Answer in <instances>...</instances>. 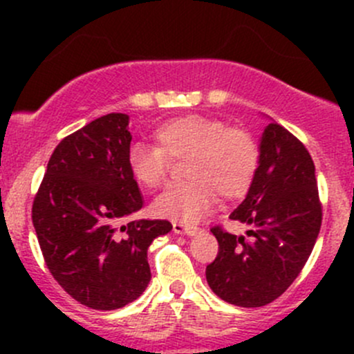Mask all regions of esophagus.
I'll use <instances>...</instances> for the list:
<instances>
[{
    "label": "esophagus",
    "instance_id": "obj_1",
    "mask_svg": "<svg viewBox=\"0 0 354 354\" xmlns=\"http://www.w3.org/2000/svg\"><path fill=\"white\" fill-rule=\"evenodd\" d=\"M173 231L176 234H187V236H195L198 233L197 226H185L183 223H174L173 224Z\"/></svg>",
    "mask_w": 354,
    "mask_h": 354
}]
</instances>
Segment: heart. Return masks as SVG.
Here are the masks:
<instances>
[{
  "label": "heart",
  "instance_id": "1",
  "mask_svg": "<svg viewBox=\"0 0 354 354\" xmlns=\"http://www.w3.org/2000/svg\"><path fill=\"white\" fill-rule=\"evenodd\" d=\"M156 147L133 144L127 162L131 178L145 190L166 181L169 159L187 157L188 181L166 188L152 203L156 216L194 224L214 209L217 195L243 197L255 180L260 149L250 131L227 127L226 121L203 114H183L160 123L152 133Z\"/></svg>",
  "mask_w": 354,
  "mask_h": 354
}]
</instances>
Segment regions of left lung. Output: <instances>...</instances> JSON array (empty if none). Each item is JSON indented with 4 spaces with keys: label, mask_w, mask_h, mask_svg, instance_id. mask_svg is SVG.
Returning <instances> with one entry per match:
<instances>
[{
    "label": "left lung",
    "mask_w": 354,
    "mask_h": 354,
    "mask_svg": "<svg viewBox=\"0 0 354 354\" xmlns=\"http://www.w3.org/2000/svg\"><path fill=\"white\" fill-rule=\"evenodd\" d=\"M259 149L255 180L230 216L248 226L246 236L212 227L219 252L205 269L210 289L245 308L267 305L291 286L322 224L315 166L305 145L270 120Z\"/></svg>",
    "instance_id": "1"
}]
</instances>
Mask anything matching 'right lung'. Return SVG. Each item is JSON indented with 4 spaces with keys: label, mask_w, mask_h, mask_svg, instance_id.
<instances>
[{
    "label": "right lung",
    "mask_w": 354,
    "mask_h": 354,
    "mask_svg": "<svg viewBox=\"0 0 354 354\" xmlns=\"http://www.w3.org/2000/svg\"><path fill=\"white\" fill-rule=\"evenodd\" d=\"M128 114L111 113L63 138L32 205L49 272L71 298L94 310L121 308L145 291L149 246L173 230L159 219L118 227L144 205L128 171Z\"/></svg>",
    "instance_id": "1"
}]
</instances>
